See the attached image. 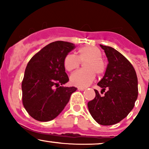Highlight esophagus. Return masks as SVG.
Returning a JSON list of instances; mask_svg holds the SVG:
<instances>
[{
	"mask_svg": "<svg viewBox=\"0 0 149 149\" xmlns=\"http://www.w3.org/2000/svg\"><path fill=\"white\" fill-rule=\"evenodd\" d=\"M78 90H81V91H83V90H85V88H78Z\"/></svg>",
	"mask_w": 149,
	"mask_h": 149,
	"instance_id": "esophagus-1",
	"label": "esophagus"
}]
</instances>
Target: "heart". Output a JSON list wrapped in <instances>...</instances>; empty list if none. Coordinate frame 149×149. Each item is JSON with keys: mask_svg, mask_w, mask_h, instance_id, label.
<instances>
[{"mask_svg": "<svg viewBox=\"0 0 149 149\" xmlns=\"http://www.w3.org/2000/svg\"><path fill=\"white\" fill-rule=\"evenodd\" d=\"M102 51L96 46H85L78 49V56L68 54L64 58V65L68 71H72L80 66L81 62L85 69L78 70L71 76L72 85L80 88L90 85L95 80L96 73L102 74L106 69V64L102 59Z\"/></svg>", "mask_w": 149, "mask_h": 149, "instance_id": "1", "label": "heart"}]
</instances>
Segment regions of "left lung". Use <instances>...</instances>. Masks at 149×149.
<instances>
[{
	"label": "left lung",
	"instance_id": "1",
	"mask_svg": "<svg viewBox=\"0 0 149 149\" xmlns=\"http://www.w3.org/2000/svg\"><path fill=\"white\" fill-rule=\"evenodd\" d=\"M108 59L107 70L97 85L102 88L101 96L95 90L93 100L88 103L94 120L102 125L119 123L132 110L138 96V80L133 66L118 51L100 45ZM107 91H105V90Z\"/></svg>",
	"mask_w": 149,
	"mask_h": 149
}]
</instances>
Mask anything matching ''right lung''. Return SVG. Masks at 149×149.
Instances as JSON below:
<instances>
[{"instance_id": "1", "label": "right lung", "mask_w": 149, "mask_h": 149, "mask_svg": "<svg viewBox=\"0 0 149 149\" xmlns=\"http://www.w3.org/2000/svg\"><path fill=\"white\" fill-rule=\"evenodd\" d=\"M73 43L52 42L32 57L22 83V103L33 118L47 122L55 118L66 107L75 87H64L69 81L64 58L75 48Z\"/></svg>"}]
</instances>
